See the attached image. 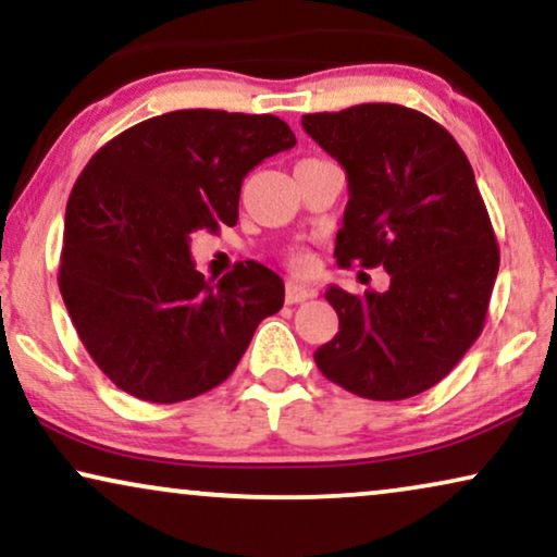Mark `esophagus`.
I'll use <instances>...</instances> for the list:
<instances>
[{
    "mask_svg": "<svg viewBox=\"0 0 557 557\" xmlns=\"http://www.w3.org/2000/svg\"><path fill=\"white\" fill-rule=\"evenodd\" d=\"M313 295H315L313 287L300 285V283H295V280H290V283H287V290H285V300H287V306H298V302H306L313 298Z\"/></svg>",
    "mask_w": 557,
    "mask_h": 557,
    "instance_id": "esophagus-1",
    "label": "esophagus"
}]
</instances>
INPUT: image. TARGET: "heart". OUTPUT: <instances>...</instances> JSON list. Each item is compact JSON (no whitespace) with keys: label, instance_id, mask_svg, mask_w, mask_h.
<instances>
[{"label":"heart","instance_id":"1","mask_svg":"<svg viewBox=\"0 0 557 557\" xmlns=\"http://www.w3.org/2000/svg\"><path fill=\"white\" fill-rule=\"evenodd\" d=\"M308 262H310L308 251H293V257H290V264L295 267V270H306Z\"/></svg>","mask_w":557,"mask_h":557}]
</instances>
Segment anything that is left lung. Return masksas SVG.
I'll list each match as a JSON object with an SVG mask.
<instances>
[{
    "label": "left lung",
    "mask_w": 557,
    "mask_h": 557,
    "mask_svg": "<svg viewBox=\"0 0 557 557\" xmlns=\"http://www.w3.org/2000/svg\"><path fill=\"white\" fill-rule=\"evenodd\" d=\"M302 129L346 170L333 257L392 277L387 293L325 290L338 333L315 364L359 397L420 395L479 338L499 272L471 162L438 122L399 103L306 114Z\"/></svg>",
    "instance_id": "obj_1"
}]
</instances>
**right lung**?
I'll list each match as a JSON object with an SVG mask.
<instances>
[{"mask_svg":"<svg viewBox=\"0 0 557 557\" xmlns=\"http://www.w3.org/2000/svg\"><path fill=\"white\" fill-rule=\"evenodd\" d=\"M290 147L293 129L272 114L181 109L88 160L65 206L58 285L78 338L119 389L160 405L203 395L283 308V277L251 259L206 280L190 236L234 226L244 177Z\"/></svg>","mask_w":557,"mask_h":557,"instance_id":"right-lung-1","label":"right lung"}]
</instances>
